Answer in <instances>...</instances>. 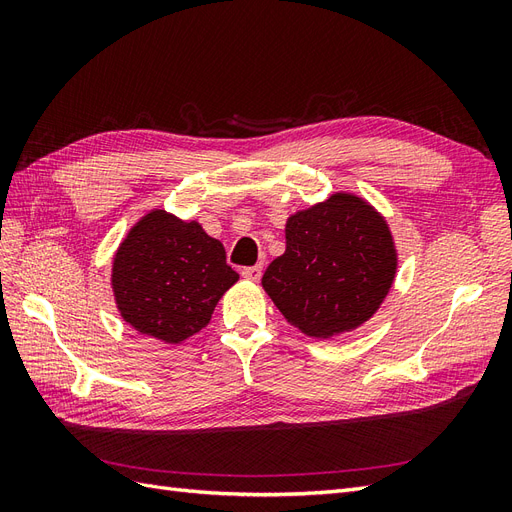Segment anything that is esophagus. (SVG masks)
Returning a JSON list of instances; mask_svg holds the SVG:
<instances>
[{
  "label": "esophagus",
  "mask_w": 512,
  "mask_h": 512,
  "mask_svg": "<svg viewBox=\"0 0 512 512\" xmlns=\"http://www.w3.org/2000/svg\"><path fill=\"white\" fill-rule=\"evenodd\" d=\"M241 275L245 277V280H250V282H258L260 277H262V265H254V267H245L243 271H241Z\"/></svg>",
  "instance_id": "obj_1"
}]
</instances>
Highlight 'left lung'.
<instances>
[{"label":"left lung","instance_id":"left-lung-1","mask_svg":"<svg viewBox=\"0 0 512 512\" xmlns=\"http://www.w3.org/2000/svg\"><path fill=\"white\" fill-rule=\"evenodd\" d=\"M397 247L389 222L363 196L335 192L286 220V250L262 275V288L307 337L359 329L389 294Z\"/></svg>","mask_w":512,"mask_h":512}]
</instances>
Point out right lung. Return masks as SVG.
<instances>
[{"label":"right lung","instance_id":"add662e5","mask_svg":"<svg viewBox=\"0 0 512 512\" xmlns=\"http://www.w3.org/2000/svg\"><path fill=\"white\" fill-rule=\"evenodd\" d=\"M239 273L226 265L222 241L196 220L151 209L119 243L111 288L121 318L138 335L181 344L205 329Z\"/></svg>","mask_w":512,"mask_h":512}]
</instances>
